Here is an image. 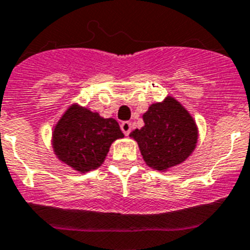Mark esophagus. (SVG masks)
I'll use <instances>...</instances> for the list:
<instances>
[{"label": "esophagus", "mask_w": 250, "mask_h": 250, "mask_svg": "<svg viewBox=\"0 0 250 250\" xmlns=\"http://www.w3.org/2000/svg\"><path fill=\"white\" fill-rule=\"evenodd\" d=\"M121 129H122V132L125 134V136H128V134L131 133V131H132L131 122H127V121H125V122L121 123Z\"/></svg>", "instance_id": "34e87169"}]
</instances>
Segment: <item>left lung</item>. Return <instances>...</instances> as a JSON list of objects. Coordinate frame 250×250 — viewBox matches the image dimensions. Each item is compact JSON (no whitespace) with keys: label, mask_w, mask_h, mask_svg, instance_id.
<instances>
[{"label":"left lung","mask_w":250,"mask_h":250,"mask_svg":"<svg viewBox=\"0 0 250 250\" xmlns=\"http://www.w3.org/2000/svg\"><path fill=\"white\" fill-rule=\"evenodd\" d=\"M145 127L132 137L138 142L143 160L149 167L165 171L181 164L194 151L197 128L188 110L173 98L152 104L143 114Z\"/></svg>","instance_id":"left-lung-1"}]
</instances>
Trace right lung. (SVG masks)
Masks as SVG:
<instances>
[{
    "mask_svg": "<svg viewBox=\"0 0 250 250\" xmlns=\"http://www.w3.org/2000/svg\"><path fill=\"white\" fill-rule=\"evenodd\" d=\"M122 137L116 119L73 105L54 129V151L62 162L86 172L101 166L113 141Z\"/></svg>",
    "mask_w": 250,
    "mask_h": 250,
    "instance_id": "add662e5",
    "label": "right lung"
}]
</instances>
